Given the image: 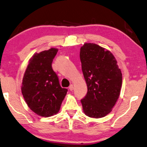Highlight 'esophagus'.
<instances>
[{"mask_svg": "<svg viewBox=\"0 0 147 147\" xmlns=\"http://www.w3.org/2000/svg\"><path fill=\"white\" fill-rule=\"evenodd\" d=\"M69 90H71V91H72L74 90V85L73 84H71L69 86Z\"/></svg>", "mask_w": 147, "mask_h": 147, "instance_id": "obj_1", "label": "esophagus"}]
</instances>
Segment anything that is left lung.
I'll return each mask as SVG.
<instances>
[{"mask_svg":"<svg viewBox=\"0 0 147 147\" xmlns=\"http://www.w3.org/2000/svg\"><path fill=\"white\" fill-rule=\"evenodd\" d=\"M80 57L88 87L86 95L81 100L83 111L90 117H103L112 111L119 96L121 69L113 55L96 44L85 43Z\"/></svg>","mask_w":147,"mask_h":147,"instance_id":"1","label":"left lung"}]
</instances>
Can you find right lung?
<instances>
[{
  "mask_svg": "<svg viewBox=\"0 0 147 147\" xmlns=\"http://www.w3.org/2000/svg\"><path fill=\"white\" fill-rule=\"evenodd\" d=\"M57 51V49L51 48L35 53L23 78L22 92L26 103L32 111L42 117L58 113L67 92V89L61 87L52 68Z\"/></svg>",
  "mask_w": 147,
  "mask_h": 147,
  "instance_id": "1",
  "label": "right lung"
}]
</instances>
